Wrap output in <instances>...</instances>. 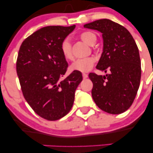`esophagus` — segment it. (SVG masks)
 Wrapping results in <instances>:
<instances>
[{
  "instance_id": "34e87169",
  "label": "esophagus",
  "mask_w": 153,
  "mask_h": 153,
  "mask_svg": "<svg viewBox=\"0 0 153 153\" xmlns=\"http://www.w3.org/2000/svg\"><path fill=\"white\" fill-rule=\"evenodd\" d=\"M82 78H83L84 79L87 78H88V74H86V73H82Z\"/></svg>"
}]
</instances>
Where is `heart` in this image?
Masks as SVG:
<instances>
[{
    "label": "heart",
    "mask_w": 153,
    "mask_h": 153,
    "mask_svg": "<svg viewBox=\"0 0 153 153\" xmlns=\"http://www.w3.org/2000/svg\"><path fill=\"white\" fill-rule=\"evenodd\" d=\"M80 39L88 45H95L96 42V36L91 31H84L80 35ZM60 50L63 57L68 60L73 59V55L72 53L71 44L68 39H65L60 45ZM95 59L94 57H86V58L78 59L75 60L71 65L72 71H78L80 73H87L90 71L94 67Z\"/></svg>",
    "instance_id": "obj_1"
}]
</instances>
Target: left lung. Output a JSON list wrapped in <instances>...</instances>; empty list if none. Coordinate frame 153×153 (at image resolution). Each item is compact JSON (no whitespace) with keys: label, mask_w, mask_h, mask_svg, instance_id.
I'll return each instance as SVG.
<instances>
[{"label":"left lung","mask_w":153,"mask_h":153,"mask_svg":"<svg viewBox=\"0 0 153 153\" xmlns=\"http://www.w3.org/2000/svg\"><path fill=\"white\" fill-rule=\"evenodd\" d=\"M100 31L103 52L96 68L108 73H91V91L96 104L108 114H119L132 104L140 87L141 62L136 42L129 31L109 19H100L84 25Z\"/></svg>","instance_id":"left-lung-1"}]
</instances>
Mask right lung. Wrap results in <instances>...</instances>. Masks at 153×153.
<instances>
[{
    "label": "right lung",
    "mask_w": 153,
    "mask_h": 153,
    "mask_svg": "<svg viewBox=\"0 0 153 153\" xmlns=\"http://www.w3.org/2000/svg\"><path fill=\"white\" fill-rule=\"evenodd\" d=\"M75 28L43 27L28 36L19 49L16 72L23 95L35 113L47 120H58L68 114L82 80L78 71L62 79L68 64L60 45Z\"/></svg>",
    "instance_id": "obj_1"
}]
</instances>
